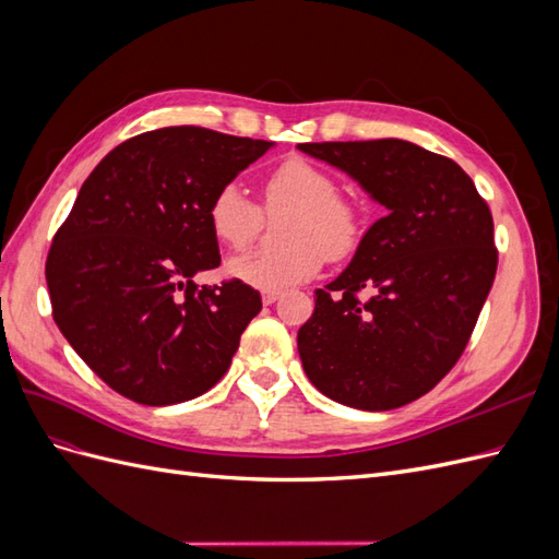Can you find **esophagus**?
<instances>
[{
    "label": "esophagus",
    "instance_id": "obj_1",
    "mask_svg": "<svg viewBox=\"0 0 559 559\" xmlns=\"http://www.w3.org/2000/svg\"><path fill=\"white\" fill-rule=\"evenodd\" d=\"M280 296H282V292H263V302H265V306H273V302L275 300H280Z\"/></svg>",
    "mask_w": 559,
    "mask_h": 559
}]
</instances>
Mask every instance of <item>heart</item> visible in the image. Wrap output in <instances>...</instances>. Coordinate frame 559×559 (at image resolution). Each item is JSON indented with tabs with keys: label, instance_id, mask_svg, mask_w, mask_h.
<instances>
[{
	"label": "heart",
	"instance_id": "1",
	"mask_svg": "<svg viewBox=\"0 0 559 559\" xmlns=\"http://www.w3.org/2000/svg\"><path fill=\"white\" fill-rule=\"evenodd\" d=\"M267 214H289L280 226V249L251 251L228 261V275L265 292L308 282L321 261L345 259L357 249L364 222L354 202L337 195L335 179L302 158H286L263 181ZM214 238L247 249L259 238L263 214L238 183L218 189L207 207Z\"/></svg>",
	"mask_w": 559,
	"mask_h": 559
}]
</instances>
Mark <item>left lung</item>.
<instances>
[{"label": "left lung", "instance_id": "1", "mask_svg": "<svg viewBox=\"0 0 559 559\" xmlns=\"http://www.w3.org/2000/svg\"><path fill=\"white\" fill-rule=\"evenodd\" d=\"M298 148L386 210L343 273L314 292V312L298 331L302 370L349 408H401L462 357L497 275L492 214L460 165L413 142Z\"/></svg>", "mask_w": 559, "mask_h": 559}]
</instances>
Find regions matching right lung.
Returning <instances> with one entry per match:
<instances>
[{"label":"right lung","instance_id":"1","mask_svg":"<svg viewBox=\"0 0 559 559\" xmlns=\"http://www.w3.org/2000/svg\"><path fill=\"white\" fill-rule=\"evenodd\" d=\"M275 142L175 126L138 134L97 163L46 259L53 319L114 392L142 405L205 394L230 366L261 294L218 267L214 193Z\"/></svg>","mask_w":559,"mask_h":559}]
</instances>
